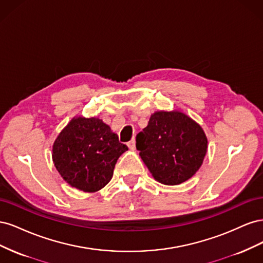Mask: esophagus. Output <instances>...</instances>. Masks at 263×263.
Masks as SVG:
<instances>
[{"instance_id": "esophagus-1", "label": "esophagus", "mask_w": 263, "mask_h": 263, "mask_svg": "<svg viewBox=\"0 0 263 263\" xmlns=\"http://www.w3.org/2000/svg\"><path fill=\"white\" fill-rule=\"evenodd\" d=\"M127 146H128V148L130 150H135V148H136V141H135V138H133L130 141H128V144H127Z\"/></svg>"}]
</instances>
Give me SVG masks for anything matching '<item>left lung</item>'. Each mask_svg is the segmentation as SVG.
<instances>
[{"label": "left lung", "instance_id": "obj_1", "mask_svg": "<svg viewBox=\"0 0 263 263\" xmlns=\"http://www.w3.org/2000/svg\"><path fill=\"white\" fill-rule=\"evenodd\" d=\"M139 156L155 180L178 185L201 168L208 151L202 127L180 110H158L136 136Z\"/></svg>", "mask_w": 263, "mask_h": 263}]
</instances>
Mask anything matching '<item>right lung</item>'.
<instances>
[{
  "instance_id": "right-lung-1",
  "label": "right lung",
  "mask_w": 263,
  "mask_h": 263,
  "mask_svg": "<svg viewBox=\"0 0 263 263\" xmlns=\"http://www.w3.org/2000/svg\"><path fill=\"white\" fill-rule=\"evenodd\" d=\"M128 150L97 117H74L52 146V161L62 179L83 192H97L113 177L117 159Z\"/></svg>"
}]
</instances>
